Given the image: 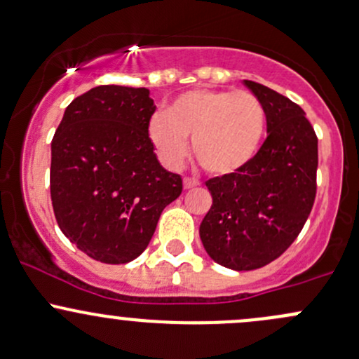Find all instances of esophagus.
Instances as JSON below:
<instances>
[{
	"instance_id": "esophagus-1",
	"label": "esophagus",
	"mask_w": 359,
	"mask_h": 359,
	"mask_svg": "<svg viewBox=\"0 0 359 359\" xmlns=\"http://www.w3.org/2000/svg\"><path fill=\"white\" fill-rule=\"evenodd\" d=\"M198 184H200V181L195 180V178H190V176H184V178H183V187L187 188V190L198 187Z\"/></svg>"
}]
</instances>
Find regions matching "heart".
Wrapping results in <instances>:
<instances>
[{
    "label": "heart",
    "mask_w": 359,
    "mask_h": 359,
    "mask_svg": "<svg viewBox=\"0 0 359 359\" xmlns=\"http://www.w3.org/2000/svg\"><path fill=\"white\" fill-rule=\"evenodd\" d=\"M265 107L252 92L195 88L178 95L168 113L152 116L149 137L163 161L178 168L194 154L210 175L240 171L255 157L265 133Z\"/></svg>",
    "instance_id": "heart-1"
}]
</instances>
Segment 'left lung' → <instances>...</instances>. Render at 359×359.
<instances>
[{
    "label": "left lung",
    "mask_w": 359,
    "mask_h": 359,
    "mask_svg": "<svg viewBox=\"0 0 359 359\" xmlns=\"http://www.w3.org/2000/svg\"><path fill=\"white\" fill-rule=\"evenodd\" d=\"M245 86L264 104L269 135L245 168L205 181L212 207L200 224L209 257L233 271L260 269L283 255L317 195L318 138L304 111L262 83Z\"/></svg>",
    "instance_id": "obj_1"
}]
</instances>
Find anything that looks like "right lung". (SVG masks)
Listing matches in <instances>:
<instances>
[{
    "label": "right lung",
    "mask_w": 359,
    "mask_h": 359,
    "mask_svg": "<svg viewBox=\"0 0 359 359\" xmlns=\"http://www.w3.org/2000/svg\"><path fill=\"white\" fill-rule=\"evenodd\" d=\"M149 88L99 86L65 111L51 144L57 226L102 264H128L147 248L164 207L183 191L154 154Z\"/></svg>",
    "instance_id": "1"
}]
</instances>
